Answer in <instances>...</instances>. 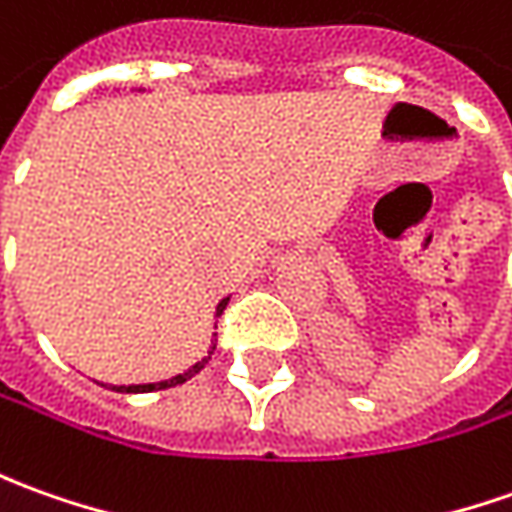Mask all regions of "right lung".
<instances>
[{"mask_svg":"<svg viewBox=\"0 0 512 512\" xmlns=\"http://www.w3.org/2000/svg\"><path fill=\"white\" fill-rule=\"evenodd\" d=\"M227 302H229V297H227V300L218 302V308H215V316L224 314V308H227ZM212 336H215V333H212ZM212 350H215V342H212V347H210V350H207V356L201 358V361H196V364H193L190 370H184L182 375H173V378H168V381H159V384H131V387H114V384H109V389H111V392H156V389L179 387V384H184L187 378H193V375L201 373V370H204V364L210 361ZM100 387H106V384H100Z\"/></svg>","mask_w":512,"mask_h":512,"instance_id":"right-lung-1","label":"right lung"}]
</instances>
